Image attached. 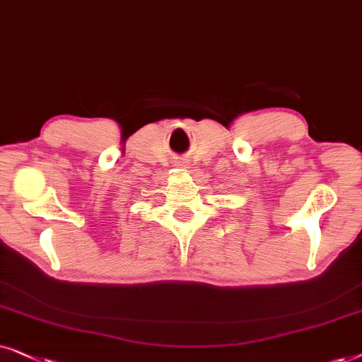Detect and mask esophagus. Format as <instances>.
Returning <instances> with one entry per match:
<instances>
[{
	"instance_id": "esophagus-1",
	"label": "esophagus",
	"mask_w": 362,
	"mask_h": 362,
	"mask_svg": "<svg viewBox=\"0 0 362 362\" xmlns=\"http://www.w3.org/2000/svg\"><path fill=\"white\" fill-rule=\"evenodd\" d=\"M178 165H182V163H178Z\"/></svg>"
}]
</instances>
